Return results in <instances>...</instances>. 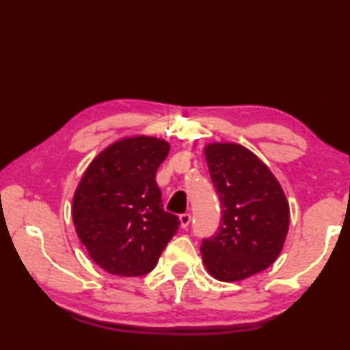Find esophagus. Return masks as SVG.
<instances>
[{
  "label": "esophagus",
  "mask_w": 350,
  "mask_h": 350,
  "mask_svg": "<svg viewBox=\"0 0 350 350\" xmlns=\"http://www.w3.org/2000/svg\"><path fill=\"white\" fill-rule=\"evenodd\" d=\"M179 221H180V227L182 228H187L188 225H189V222H191V215H189V213H183V215H180Z\"/></svg>",
  "instance_id": "esophagus-1"
}]
</instances>
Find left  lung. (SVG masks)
<instances>
[{"label": "left lung", "mask_w": 350, "mask_h": 350, "mask_svg": "<svg viewBox=\"0 0 350 350\" xmlns=\"http://www.w3.org/2000/svg\"><path fill=\"white\" fill-rule=\"evenodd\" d=\"M205 159L222 217L217 232L200 244L204 264L219 281L245 280L280 256L290 219L286 194L244 146L211 144Z\"/></svg>", "instance_id": "8db88e82"}]
</instances>
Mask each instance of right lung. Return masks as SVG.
Listing matches in <instances>:
<instances>
[{
	"label": "right lung",
	"instance_id": "obj_1",
	"mask_svg": "<svg viewBox=\"0 0 350 350\" xmlns=\"http://www.w3.org/2000/svg\"><path fill=\"white\" fill-rule=\"evenodd\" d=\"M170 145L156 137L118 140L94 159L77 187L72 219L91 259L111 275L156 267L180 221L163 210L156 171Z\"/></svg>",
	"mask_w": 350,
	"mask_h": 350
}]
</instances>
